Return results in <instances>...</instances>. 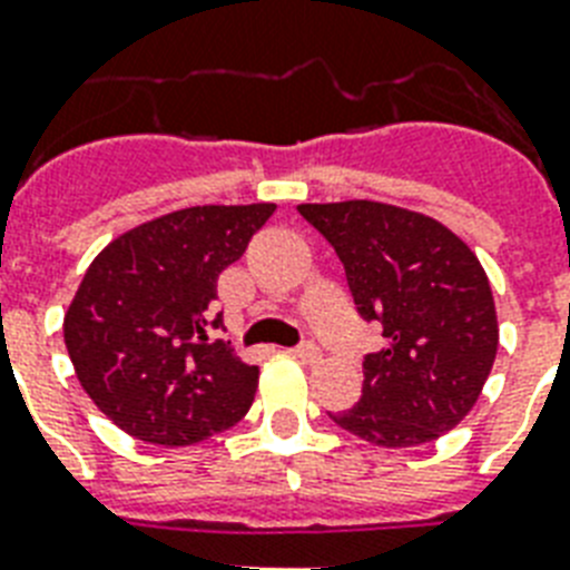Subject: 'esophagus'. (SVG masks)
<instances>
[{"label": "esophagus", "mask_w": 570, "mask_h": 570, "mask_svg": "<svg viewBox=\"0 0 570 570\" xmlns=\"http://www.w3.org/2000/svg\"><path fill=\"white\" fill-rule=\"evenodd\" d=\"M295 357H302V361H307V364H313V361H320L322 352L316 343H311V340H304V343H298V346L293 348Z\"/></svg>", "instance_id": "1"}]
</instances>
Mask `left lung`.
<instances>
[{
	"instance_id": "1",
	"label": "left lung",
	"mask_w": 570,
	"mask_h": 570,
	"mask_svg": "<svg viewBox=\"0 0 570 570\" xmlns=\"http://www.w3.org/2000/svg\"><path fill=\"white\" fill-rule=\"evenodd\" d=\"M337 250L357 313L384 346L364 357L355 407L328 414L375 446L438 441L476 405L497 355V311L473 250L429 215L375 200L302 204Z\"/></svg>"
}]
</instances>
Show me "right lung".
<instances>
[{"label":"right lung","instance_id":"add662e5","mask_svg":"<svg viewBox=\"0 0 570 570\" xmlns=\"http://www.w3.org/2000/svg\"><path fill=\"white\" fill-rule=\"evenodd\" d=\"M275 204L189 206L97 254L65 316L76 379L111 423L145 443L189 446L248 414L257 366L213 340L218 275Z\"/></svg>","mask_w":570,"mask_h":570}]
</instances>
